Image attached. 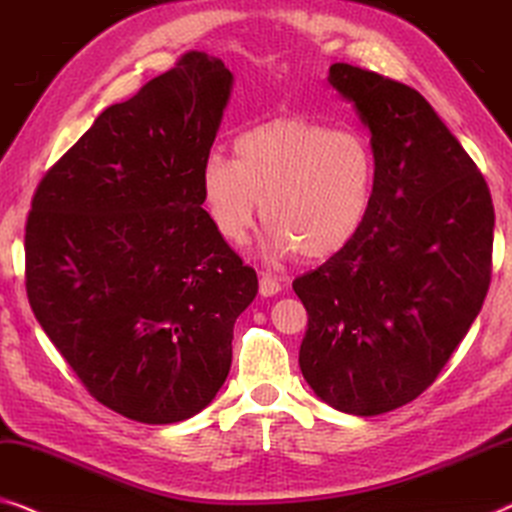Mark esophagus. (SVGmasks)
I'll return each instance as SVG.
<instances>
[{"mask_svg":"<svg viewBox=\"0 0 512 512\" xmlns=\"http://www.w3.org/2000/svg\"><path fill=\"white\" fill-rule=\"evenodd\" d=\"M278 292H280V283L276 278H271V276L259 278V294H262V297H273V294H278Z\"/></svg>","mask_w":512,"mask_h":512,"instance_id":"obj_1","label":"esophagus"}]
</instances>
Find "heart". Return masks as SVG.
<instances>
[{"instance_id":"b5f03b06","label":"heart","mask_w":512,"mask_h":512,"mask_svg":"<svg viewBox=\"0 0 512 512\" xmlns=\"http://www.w3.org/2000/svg\"><path fill=\"white\" fill-rule=\"evenodd\" d=\"M378 187V157L355 129L306 115H280L234 139V160L208 155L199 190L215 232L241 246L259 204L266 250L308 262L334 257L359 234Z\"/></svg>"}]
</instances>
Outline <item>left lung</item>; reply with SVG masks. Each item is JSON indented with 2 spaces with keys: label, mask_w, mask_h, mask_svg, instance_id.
Segmentation results:
<instances>
[{
  "label": "left lung",
  "mask_w": 512,
  "mask_h": 512,
  "mask_svg": "<svg viewBox=\"0 0 512 512\" xmlns=\"http://www.w3.org/2000/svg\"><path fill=\"white\" fill-rule=\"evenodd\" d=\"M327 83L369 129L378 187L355 239L292 283L308 311L299 366L327 406L369 417L420 397L478 318L494 206L420 92L343 62Z\"/></svg>",
  "instance_id": "left-lung-1"
}]
</instances>
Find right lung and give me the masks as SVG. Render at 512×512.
I'll return each mask as SVG.
<instances>
[{
    "label": "right lung",
    "mask_w": 512,
    "mask_h": 512,
    "mask_svg": "<svg viewBox=\"0 0 512 512\" xmlns=\"http://www.w3.org/2000/svg\"><path fill=\"white\" fill-rule=\"evenodd\" d=\"M234 76L185 53L113 104L43 176L25 229L27 299L88 392L143 424L197 415L227 380L257 273L215 232L199 174Z\"/></svg>",
    "instance_id": "obj_1"
}]
</instances>
